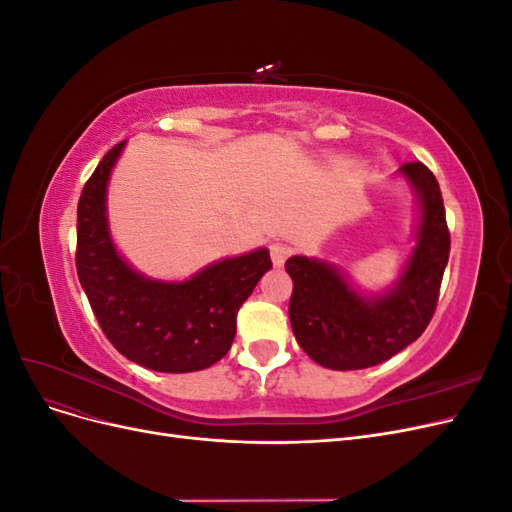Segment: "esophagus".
<instances>
[{
  "instance_id": "esophagus-1",
  "label": "esophagus",
  "mask_w": 512,
  "mask_h": 512,
  "mask_svg": "<svg viewBox=\"0 0 512 512\" xmlns=\"http://www.w3.org/2000/svg\"><path fill=\"white\" fill-rule=\"evenodd\" d=\"M290 247L288 245H284V243H273L271 245V260H273V265L275 267H282L284 262L288 260V256H290Z\"/></svg>"
}]
</instances>
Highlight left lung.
I'll use <instances>...</instances> for the list:
<instances>
[{
	"instance_id": "8db88e82",
	"label": "left lung",
	"mask_w": 512,
	"mask_h": 512,
	"mask_svg": "<svg viewBox=\"0 0 512 512\" xmlns=\"http://www.w3.org/2000/svg\"><path fill=\"white\" fill-rule=\"evenodd\" d=\"M393 177L408 185L416 203L414 243L395 282L365 290L335 262L316 256L286 260L294 339L327 369L350 371L389 361L421 337L436 309L451 252L440 185L421 162L404 164Z\"/></svg>"
}]
</instances>
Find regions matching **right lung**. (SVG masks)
Masks as SVG:
<instances>
[{
  "instance_id": "add662e5",
  "label": "right lung",
  "mask_w": 512,
  "mask_h": 512,
  "mask_svg": "<svg viewBox=\"0 0 512 512\" xmlns=\"http://www.w3.org/2000/svg\"><path fill=\"white\" fill-rule=\"evenodd\" d=\"M128 141L106 153L76 211V273L104 335L151 371L188 374L218 363L237 333V312L273 265L267 247L211 262L185 280L134 269L108 222V181Z\"/></svg>"
}]
</instances>
